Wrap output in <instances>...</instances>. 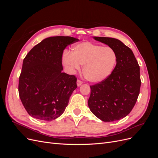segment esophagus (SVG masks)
Returning a JSON list of instances; mask_svg holds the SVG:
<instances>
[{
  "label": "esophagus",
  "instance_id": "esophagus-1",
  "mask_svg": "<svg viewBox=\"0 0 158 158\" xmlns=\"http://www.w3.org/2000/svg\"><path fill=\"white\" fill-rule=\"evenodd\" d=\"M82 83H83L82 81H81L80 80H77V85H78V86H80V85L82 84Z\"/></svg>",
  "mask_w": 158,
  "mask_h": 158
}]
</instances>
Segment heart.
I'll use <instances>...</instances> for the list:
<instances>
[{"instance_id":"heart-1","label":"heart","mask_w":158,"mask_h":158,"mask_svg":"<svg viewBox=\"0 0 158 158\" xmlns=\"http://www.w3.org/2000/svg\"><path fill=\"white\" fill-rule=\"evenodd\" d=\"M70 71L80 69L84 65L83 74L91 82H99L111 75L116 65L117 55L112 47L84 41L72 47L71 53L65 52L62 58Z\"/></svg>"}]
</instances>
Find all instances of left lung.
Segmentation results:
<instances>
[{
  "mask_svg": "<svg viewBox=\"0 0 158 158\" xmlns=\"http://www.w3.org/2000/svg\"><path fill=\"white\" fill-rule=\"evenodd\" d=\"M115 51L117 64L113 73L102 82L90 85V111L104 122L125 117L132 111L140 94V66L132 50L120 40L94 37Z\"/></svg>",
  "mask_w": 158,
  "mask_h": 158,
  "instance_id": "left-lung-1",
  "label": "left lung"
}]
</instances>
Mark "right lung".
I'll use <instances>...</instances> for the list:
<instances>
[{
    "instance_id": "add662e5",
    "label": "right lung",
    "mask_w": 158,
    "mask_h": 158,
    "mask_svg": "<svg viewBox=\"0 0 158 158\" xmlns=\"http://www.w3.org/2000/svg\"><path fill=\"white\" fill-rule=\"evenodd\" d=\"M78 41L69 36L46 38L33 47L23 59L18 92L31 117L52 121L64 113L71 94L77 88V78L62 72V56L66 47Z\"/></svg>"
}]
</instances>
